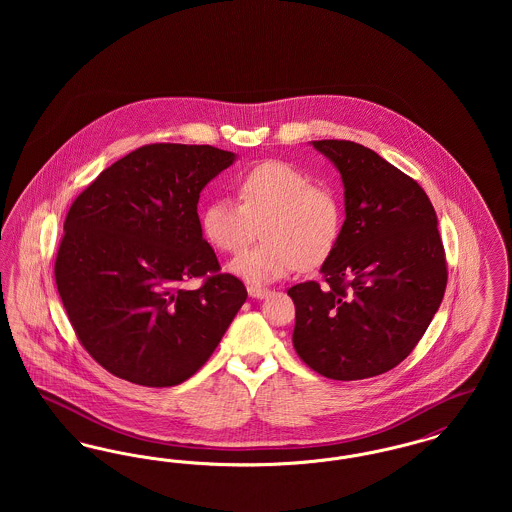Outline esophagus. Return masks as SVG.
I'll list each match as a JSON object with an SVG mask.
<instances>
[{
	"label": "esophagus",
	"instance_id": "obj_1",
	"mask_svg": "<svg viewBox=\"0 0 512 512\" xmlns=\"http://www.w3.org/2000/svg\"><path fill=\"white\" fill-rule=\"evenodd\" d=\"M247 293H249V297H253V299H265V297L270 295L268 290H265V288H257V286H249Z\"/></svg>",
	"mask_w": 512,
	"mask_h": 512
}]
</instances>
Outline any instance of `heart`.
<instances>
[{
    "label": "heart",
    "mask_w": 512,
    "mask_h": 512,
    "mask_svg": "<svg viewBox=\"0 0 512 512\" xmlns=\"http://www.w3.org/2000/svg\"><path fill=\"white\" fill-rule=\"evenodd\" d=\"M242 203L217 197L201 211V230L220 251L238 253L263 226L265 244L236 257L228 270L263 286L299 267L322 265L340 242V199L315 186L311 176L282 161H268L245 172L238 184Z\"/></svg>",
    "instance_id": "obj_1"
}]
</instances>
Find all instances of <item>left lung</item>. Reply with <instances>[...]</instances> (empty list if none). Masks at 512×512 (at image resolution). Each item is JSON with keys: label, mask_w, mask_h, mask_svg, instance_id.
<instances>
[{"label": "left lung", "mask_w": 512, "mask_h": 512, "mask_svg": "<svg viewBox=\"0 0 512 512\" xmlns=\"http://www.w3.org/2000/svg\"><path fill=\"white\" fill-rule=\"evenodd\" d=\"M311 146L340 172L345 220L318 282L288 290L293 347L332 380H363L399 365L438 313L447 267L426 192L376 151L347 140Z\"/></svg>", "instance_id": "obj_1"}]
</instances>
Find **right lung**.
I'll return each mask as SVG.
<instances>
[{
    "mask_svg": "<svg viewBox=\"0 0 512 512\" xmlns=\"http://www.w3.org/2000/svg\"><path fill=\"white\" fill-rule=\"evenodd\" d=\"M238 159L213 146L151 144L74 199L55 259L63 307L84 349L132 384L169 388L213 355L247 299L217 272L197 215L201 190Z\"/></svg>",
    "mask_w": 512,
    "mask_h": 512,
    "instance_id": "1",
    "label": "right lung"
}]
</instances>
